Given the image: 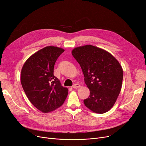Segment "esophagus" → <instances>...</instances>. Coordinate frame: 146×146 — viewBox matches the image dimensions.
Listing matches in <instances>:
<instances>
[{
  "label": "esophagus",
  "mask_w": 146,
  "mask_h": 146,
  "mask_svg": "<svg viewBox=\"0 0 146 146\" xmlns=\"http://www.w3.org/2000/svg\"><path fill=\"white\" fill-rule=\"evenodd\" d=\"M80 85L78 84H74L73 86H72V88L75 89V88H80Z\"/></svg>",
  "instance_id": "1"
}]
</instances>
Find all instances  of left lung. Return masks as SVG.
<instances>
[{"label": "left lung", "mask_w": 146, "mask_h": 146, "mask_svg": "<svg viewBox=\"0 0 146 146\" xmlns=\"http://www.w3.org/2000/svg\"><path fill=\"white\" fill-rule=\"evenodd\" d=\"M72 54L80 64L90 91V96L84 100L85 105L97 113L109 111L122 85L123 72L120 63L106 50L91 45L75 48Z\"/></svg>", "instance_id": "obj_1"}]
</instances>
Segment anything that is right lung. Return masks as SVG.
I'll return each mask as SVG.
<instances>
[{
    "label": "right lung",
    "instance_id": "obj_1",
    "mask_svg": "<svg viewBox=\"0 0 146 146\" xmlns=\"http://www.w3.org/2000/svg\"><path fill=\"white\" fill-rule=\"evenodd\" d=\"M64 49L48 46L31 55L24 64L21 83L26 96L43 113L52 111L64 103L68 89L54 75L55 63Z\"/></svg>",
    "mask_w": 146,
    "mask_h": 146
}]
</instances>
